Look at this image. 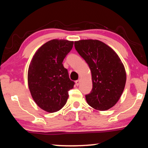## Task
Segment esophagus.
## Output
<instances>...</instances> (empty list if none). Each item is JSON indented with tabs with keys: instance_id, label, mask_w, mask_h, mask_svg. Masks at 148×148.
Segmentation results:
<instances>
[{
	"instance_id": "34e87169",
	"label": "esophagus",
	"mask_w": 148,
	"mask_h": 148,
	"mask_svg": "<svg viewBox=\"0 0 148 148\" xmlns=\"http://www.w3.org/2000/svg\"><path fill=\"white\" fill-rule=\"evenodd\" d=\"M79 84H80V79H78V80H77V81H76V85L77 86H78Z\"/></svg>"
}]
</instances>
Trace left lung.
<instances>
[{"label": "left lung", "instance_id": "obj_1", "mask_svg": "<svg viewBox=\"0 0 148 148\" xmlns=\"http://www.w3.org/2000/svg\"><path fill=\"white\" fill-rule=\"evenodd\" d=\"M75 49L88 64L92 89L86 95L90 106L99 111L113 107L121 97L126 84V71L114 50L98 40L74 42Z\"/></svg>", "mask_w": 148, "mask_h": 148}]
</instances>
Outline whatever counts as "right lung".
Wrapping results in <instances>:
<instances>
[{
    "label": "right lung",
    "mask_w": 148,
    "mask_h": 148,
    "mask_svg": "<svg viewBox=\"0 0 148 148\" xmlns=\"http://www.w3.org/2000/svg\"><path fill=\"white\" fill-rule=\"evenodd\" d=\"M74 42L53 39L42 45L30 62L27 80L31 95L38 106L53 113L66 104L68 91L74 87L62 64Z\"/></svg>",
    "instance_id": "add662e5"
}]
</instances>
